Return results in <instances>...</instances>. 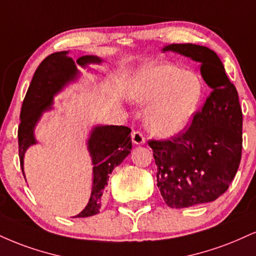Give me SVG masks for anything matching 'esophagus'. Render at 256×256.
I'll return each instance as SVG.
<instances>
[{
  "label": "esophagus",
  "mask_w": 256,
  "mask_h": 256,
  "mask_svg": "<svg viewBox=\"0 0 256 256\" xmlns=\"http://www.w3.org/2000/svg\"><path fill=\"white\" fill-rule=\"evenodd\" d=\"M132 142H134V144H137V146H140V144H144L146 143V138H144L143 134H140V131H134L132 132Z\"/></svg>",
  "instance_id": "obj_1"
}]
</instances>
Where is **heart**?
<instances>
[{"mask_svg":"<svg viewBox=\"0 0 256 256\" xmlns=\"http://www.w3.org/2000/svg\"><path fill=\"white\" fill-rule=\"evenodd\" d=\"M204 93L196 72L167 63H146L138 68L128 84L134 102L152 104L146 128L155 136L174 137L192 122Z\"/></svg>","mask_w":256,"mask_h":256,"instance_id":"heart-1","label":"heart"}]
</instances>
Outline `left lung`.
Instances as JSON below:
<instances>
[{"label": "left lung", "mask_w": 256, "mask_h": 256, "mask_svg": "<svg viewBox=\"0 0 256 256\" xmlns=\"http://www.w3.org/2000/svg\"><path fill=\"white\" fill-rule=\"evenodd\" d=\"M200 63L212 89L184 134L150 140L158 166V187L169 208H184L216 200L229 188L242 155V110L235 86L216 52L196 44L162 48Z\"/></svg>", "instance_id": "obj_1"}]
</instances>
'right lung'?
<instances>
[{
  "instance_id": "1",
  "label": "right lung",
  "mask_w": 256,
  "mask_h": 256,
  "mask_svg": "<svg viewBox=\"0 0 256 256\" xmlns=\"http://www.w3.org/2000/svg\"><path fill=\"white\" fill-rule=\"evenodd\" d=\"M69 51H60L46 57L36 70L20 113L19 138L20 166L24 172V154L30 146L38 143L34 136L36 126L42 114L54 107V100L70 83L78 81L81 72L78 66L88 68L90 64H100L102 60L93 54L80 57L74 60L68 56ZM89 69V68H88ZM131 128L128 126L95 125L87 140V149L93 166L90 198L87 206L74 216L75 218L90 217L100 212L102 194L106 192L107 181L113 169L124 161L131 152Z\"/></svg>"
}]
</instances>
